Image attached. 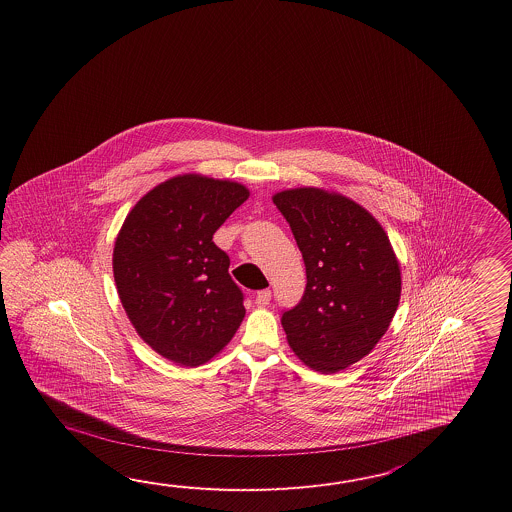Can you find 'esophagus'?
Here are the masks:
<instances>
[{"label":"esophagus","instance_id":"obj_1","mask_svg":"<svg viewBox=\"0 0 512 512\" xmlns=\"http://www.w3.org/2000/svg\"><path fill=\"white\" fill-rule=\"evenodd\" d=\"M256 305L258 307H265V305H269V302H271V291L269 289H263V291H258V294H256Z\"/></svg>","mask_w":512,"mask_h":512}]
</instances>
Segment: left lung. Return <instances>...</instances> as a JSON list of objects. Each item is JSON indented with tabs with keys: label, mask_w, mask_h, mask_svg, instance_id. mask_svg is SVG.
I'll return each instance as SVG.
<instances>
[{
	"label": "left lung",
	"mask_w": 512,
	"mask_h": 512,
	"mask_svg": "<svg viewBox=\"0 0 512 512\" xmlns=\"http://www.w3.org/2000/svg\"><path fill=\"white\" fill-rule=\"evenodd\" d=\"M272 201L307 274L302 300L282 313L289 346L313 370H344L375 348L397 311L401 269L390 240L348 197L296 188Z\"/></svg>",
	"instance_id": "1"
}]
</instances>
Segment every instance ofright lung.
Returning a JSON list of instances; mask_svg holds the SVG:
<instances>
[{"instance_id":"1","label":"right lung","mask_w":512,"mask_h":512,"mask_svg":"<svg viewBox=\"0 0 512 512\" xmlns=\"http://www.w3.org/2000/svg\"><path fill=\"white\" fill-rule=\"evenodd\" d=\"M247 197L238 183L174 177L142 197L115 241L113 274L126 315L148 346L179 366L212 359L245 316L229 254L212 238Z\"/></svg>"}]
</instances>
